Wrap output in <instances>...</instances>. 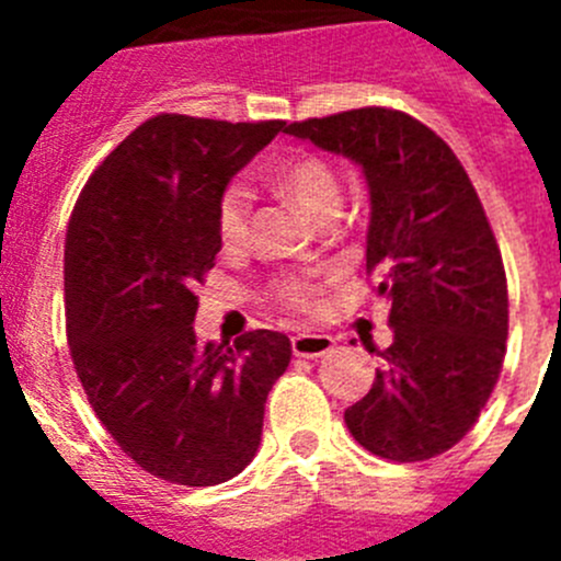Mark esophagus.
Wrapping results in <instances>:
<instances>
[{
	"instance_id": "obj_1",
	"label": "esophagus",
	"mask_w": 561,
	"mask_h": 561,
	"mask_svg": "<svg viewBox=\"0 0 561 561\" xmlns=\"http://www.w3.org/2000/svg\"><path fill=\"white\" fill-rule=\"evenodd\" d=\"M291 351H295V356L320 359V356L334 351V340H331L329 334H311V331H304V334L291 336Z\"/></svg>"
}]
</instances>
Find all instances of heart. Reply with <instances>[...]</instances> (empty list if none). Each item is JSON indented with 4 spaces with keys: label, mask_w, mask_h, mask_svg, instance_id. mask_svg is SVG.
<instances>
[{
    "label": "heart",
    "mask_w": 561,
    "mask_h": 561,
    "mask_svg": "<svg viewBox=\"0 0 561 561\" xmlns=\"http://www.w3.org/2000/svg\"><path fill=\"white\" fill-rule=\"evenodd\" d=\"M272 182L284 191L291 202L304 207L311 219H325L340 210L342 187L334 168L317 153H297L291 160L280 162L272 171ZM252 196L244 185H230L219 199V238L227 250H236L247 241L250 232ZM275 297L289 309H306L314 297V284L304 277H284L275 284Z\"/></svg>",
    "instance_id": "obj_1"
}]
</instances>
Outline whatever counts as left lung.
Instances as JSON below:
<instances>
[{"mask_svg": "<svg viewBox=\"0 0 561 561\" xmlns=\"http://www.w3.org/2000/svg\"><path fill=\"white\" fill-rule=\"evenodd\" d=\"M284 131L359 165L370 193L365 261L390 304L393 342L345 427L399 463L447 453L492 396L508 336L503 257L472 182L433 128L393 108H351Z\"/></svg>", "mask_w": 561, "mask_h": 561, "instance_id": "1", "label": "left lung"}]
</instances>
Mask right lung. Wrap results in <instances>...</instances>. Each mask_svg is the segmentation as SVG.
<instances>
[{
  "label": "right lung",
  "mask_w": 561,
  "mask_h": 561,
  "mask_svg": "<svg viewBox=\"0 0 561 561\" xmlns=\"http://www.w3.org/2000/svg\"><path fill=\"white\" fill-rule=\"evenodd\" d=\"M284 121L157 114L83 185L64 247L69 354L117 447L180 485L236 478L257 453L266 396L291 359L280 331H193L221 250L219 199Z\"/></svg>",
  "instance_id": "add662e5"
}]
</instances>
